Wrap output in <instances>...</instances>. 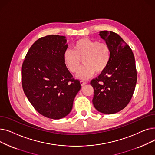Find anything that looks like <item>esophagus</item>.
<instances>
[{
    "mask_svg": "<svg viewBox=\"0 0 155 155\" xmlns=\"http://www.w3.org/2000/svg\"><path fill=\"white\" fill-rule=\"evenodd\" d=\"M80 84L82 86H84V85L87 84V82H85V81H83V80H81L80 81Z\"/></svg>",
    "mask_w": 155,
    "mask_h": 155,
    "instance_id": "obj_1",
    "label": "esophagus"
}]
</instances>
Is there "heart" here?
Wrapping results in <instances>:
<instances>
[{"instance_id": "1", "label": "heart", "mask_w": 155, "mask_h": 155, "mask_svg": "<svg viewBox=\"0 0 155 155\" xmlns=\"http://www.w3.org/2000/svg\"><path fill=\"white\" fill-rule=\"evenodd\" d=\"M83 60L85 64L77 74V78L87 80L92 77L95 72L100 73L107 67L110 60V50L105 43L89 38L78 39L73 45V50H65L63 61L71 73H77Z\"/></svg>"}]
</instances>
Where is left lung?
Listing matches in <instances>:
<instances>
[{"label":"left lung","instance_id":"1","mask_svg":"<svg viewBox=\"0 0 155 155\" xmlns=\"http://www.w3.org/2000/svg\"><path fill=\"white\" fill-rule=\"evenodd\" d=\"M110 50V60L101 74L91 81L94 94L92 102L99 112L112 114L123 110L131 101L137 82L133 53L115 32H99Z\"/></svg>","mask_w":155,"mask_h":155}]
</instances>
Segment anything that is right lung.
<instances>
[{
  "label": "right lung",
  "mask_w": 155,
  "mask_h": 155,
  "mask_svg": "<svg viewBox=\"0 0 155 155\" xmlns=\"http://www.w3.org/2000/svg\"><path fill=\"white\" fill-rule=\"evenodd\" d=\"M66 37L49 35L29 48L22 66V85L33 107L43 116L60 119L71 112L81 85L63 61Z\"/></svg>",
  "instance_id": "add662e5"
}]
</instances>
